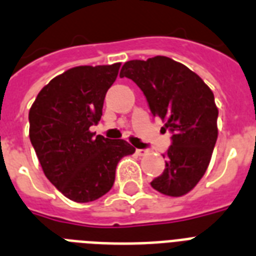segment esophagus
I'll use <instances>...</instances> for the list:
<instances>
[{"instance_id":"obj_1","label":"esophagus","mask_w":256,"mask_h":256,"mask_svg":"<svg viewBox=\"0 0 256 256\" xmlns=\"http://www.w3.org/2000/svg\"><path fill=\"white\" fill-rule=\"evenodd\" d=\"M146 154H147V150H140V148L136 150V155H139V156H143V155H146Z\"/></svg>"}]
</instances>
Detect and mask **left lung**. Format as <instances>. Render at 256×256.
<instances>
[{"mask_svg":"<svg viewBox=\"0 0 256 256\" xmlns=\"http://www.w3.org/2000/svg\"><path fill=\"white\" fill-rule=\"evenodd\" d=\"M120 78L142 89L151 113L172 132L166 170L151 186L166 196H184L206 172L217 142L214 94L198 74L167 56L126 62Z\"/></svg>","mask_w":256,"mask_h":256,"instance_id":"obj_1","label":"left lung"}]
</instances>
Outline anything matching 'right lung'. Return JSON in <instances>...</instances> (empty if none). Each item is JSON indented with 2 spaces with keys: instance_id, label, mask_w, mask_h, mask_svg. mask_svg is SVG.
<instances>
[{
  "instance_id": "obj_1",
  "label": "right lung",
  "mask_w": 256,
  "mask_h": 256,
  "mask_svg": "<svg viewBox=\"0 0 256 256\" xmlns=\"http://www.w3.org/2000/svg\"><path fill=\"white\" fill-rule=\"evenodd\" d=\"M120 67L70 68L42 88L28 112V135L46 178L76 202L109 192L118 162L135 152L124 139L94 136L89 130L101 120L105 94Z\"/></svg>"
}]
</instances>
